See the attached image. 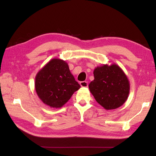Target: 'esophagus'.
<instances>
[{
    "label": "esophagus",
    "instance_id": "1",
    "mask_svg": "<svg viewBox=\"0 0 156 156\" xmlns=\"http://www.w3.org/2000/svg\"><path fill=\"white\" fill-rule=\"evenodd\" d=\"M80 84L82 87H88V82L87 81L80 82Z\"/></svg>",
    "mask_w": 156,
    "mask_h": 156
}]
</instances>
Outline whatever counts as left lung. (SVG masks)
<instances>
[{"label":"left lung","mask_w":156,"mask_h":156,"mask_svg":"<svg viewBox=\"0 0 156 156\" xmlns=\"http://www.w3.org/2000/svg\"><path fill=\"white\" fill-rule=\"evenodd\" d=\"M94 80L88 87L99 105L106 110L123 105L129 97L130 84L127 75L116 64H103L94 69Z\"/></svg>","instance_id":"1"}]
</instances>
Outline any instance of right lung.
Wrapping results in <instances>:
<instances>
[{
    "mask_svg": "<svg viewBox=\"0 0 156 156\" xmlns=\"http://www.w3.org/2000/svg\"><path fill=\"white\" fill-rule=\"evenodd\" d=\"M35 88L40 100L51 108H61L80 88L69 71L68 63L51 59L35 76Z\"/></svg>",
    "mask_w": 156,
    "mask_h": 156,
    "instance_id": "add662e5",
    "label": "right lung"
}]
</instances>
